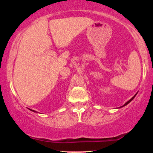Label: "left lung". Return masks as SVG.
Instances as JSON below:
<instances>
[{
	"instance_id": "8db88e82",
	"label": "left lung",
	"mask_w": 153,
	"mask_h": 153,
	"mask_svg": "<svg viewBox=\"0 0 153 153\" xmlns=\"http://www.w3.org/2000/svg\"><path fill=\"white\" fill-rule=\"evenodd\" d=\"M137 94H136V95H135L134 96V97H133L132 98H131V99H130V100H129L128 102H126V103H125V104H124V105H123V106H125V105H127V104H129V102H130L131 101V100H132L134 99V97H135V96H136V95H137Z\"/></svg>"
}]
</instances>
